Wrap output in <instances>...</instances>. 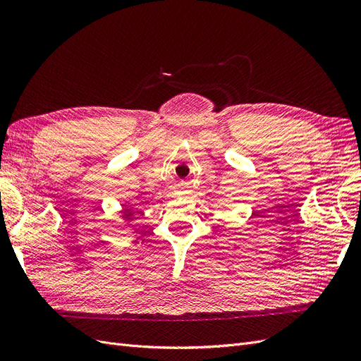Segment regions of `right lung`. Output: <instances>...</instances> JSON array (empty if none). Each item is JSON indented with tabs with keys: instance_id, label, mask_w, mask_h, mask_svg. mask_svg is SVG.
I'll return each instance as SVG.
<instances>
[{
	"instance_id": "right-lung-1",
	"label": "right lung",
	"mask_w": 361,
	"mask_h": 361,
	"mask_svg": "<svg viewBox=\"0 0 361 361\" xmlns=\"http://www.w3.org/2000/svg\"><path fill=\"white\" fill-rule=\"evenodd\" d=\"M120 206H122V209H120V216H122V221L126 226H129L130 223H134V220H135V211L133 209V207H130L126 203H122Z\"/></svg>"
}]
</instances>
